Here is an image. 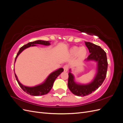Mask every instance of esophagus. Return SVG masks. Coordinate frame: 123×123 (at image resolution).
I'll return each mask as SVG.
<instances>
[{
  "instance_id": "34e87169",
  "label": "esophagus",
  "mask_w": 123,
  "mask_h": 123,
  "mask_svg": "<svg viewBox=\"0 0 123 123\" xmlns=\"http://www.w3.org/2000/svg\"><path fill=\"white\" fill-rule=\"evenodd\" d=\"M69 69V67L67 65H65L64 67V72H67Z\"/></svg>"
}]
</instances>
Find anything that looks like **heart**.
Masks as SVG:
<instances>
[{
	"label": "heart",
	"instance_id": "b5f03b06",
	"mask_svg": "<svg viewBox=\"0 0 123 123\" xmlns=\"http://www.w3.org/2000/svg\"><path fill=\"white\" fill-rule=\"evenodd\" d=\"M69 53L72 56L76 55L78 59L80 60H83L88 54V50L85 46H81L80 47L74 46L70 49Z\"/></svg>",
	"mask_w": 123,
	"mask_h": 123
}]
</instances>
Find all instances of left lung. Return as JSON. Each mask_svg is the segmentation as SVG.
Segmentation results:
<instances>
[{"instance_id":"8db88e82","label":"left lung","mask_w":123,"mask_h":123,"mask_svg":"<svg viewBox=\"0 0 123 123\" xmlns=\"http://www.w3.org/2000/svg\"><path fill=\"white\" fill-rule=\"evenodd\" d=\"M90 54L86 61H94L97 63V68L95 77L90 83L81 84L76 82L75 77L70 69L68 86L72 93L77 96H84L91 94L102 85L105 80L108 68L106 53L100 47L90 42H85Z\"/></svg>"}]
</instances>
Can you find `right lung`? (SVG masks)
Returning <instances> with one entry per match:
<instances>
[{
	"mask_svg": "<svg viewBox=\"0 0 123 123\" xmlns=\"http://www.w3.org/2000/svg\"><path fill=\"white\" fill-rule=\"evenodd\" d=\"M43 44V45L44 46H49L51 44L50 42H49V41H44L42 40H38L34 41V42H33L29 43H28L25 44V45L23 46L20 48V49L19 51H18V52L17 53V54L15 57V62L16 61V59L18 56V55H19L24 50L30 47L36 46H37L36 44ZM63 71H64V69L62 68H61L56 70H55V71L52 72L49 74V75L47 77L46 80H44L43 83L33 87L25 86H24V85L20 83V82L18 79L17 76L16 75L15 73L14 72V73L16 79L18 84H19V86L25 92L31 95L39 96L46 94L50 92L51 89L53 87L55 80L58 76V75H60V74Z\"/></svg>",
	"mask_w": 123,
	"mask_h": 123,
	"instance_id": "1",
	"label": "right lung"
}]
</instances>
